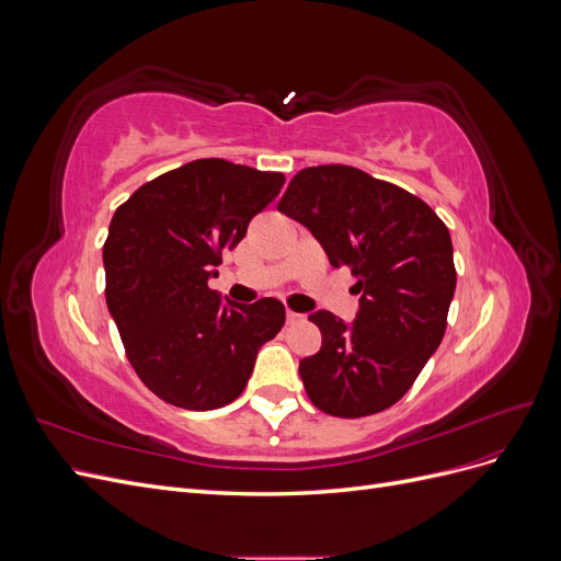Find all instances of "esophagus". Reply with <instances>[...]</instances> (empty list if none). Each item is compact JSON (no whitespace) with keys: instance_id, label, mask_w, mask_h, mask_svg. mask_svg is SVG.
I'll return each mask as SVG.
<instances>
[{"instance_id":"34e87169","label":"esophagus","mask_w":561,"mask_h":561,"mask_svg":"<svg viewBox=\"0 0 561 561\" xmlns=\"http://www.w3.org/2000/svg\"><path fill=\"white\" fill-rule=\"evenodd\" d=\"M287 325H299V322H304V316L297 313V311H287Z\"/></svg>"}]
</instances>
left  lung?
<instances>
[{
  "instance_id": "left-lung-1",
  "label": "left lung",
  "mask_w": 561,
  "mask_h": 561,
  "mask_svg": "<svg viewBox=\"0 0 561 561\" xmlns=\"http://www.w3.org/2000/svg\"><path fill=\"white\" fill-rule=\"evenodd\" d=\"M278 210L316 236L332 266L358 278L353 325L330 311L309 316L322 346L299 363L307 396L342 419L388 410L445 336L456 290L449 229L402 186L339 163L299 171Z\"/></svg>"
}]
</instances>
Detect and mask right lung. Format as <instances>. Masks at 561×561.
Here are the masks:
<instances>
[{
  "label": "right lung",
  "mask_w": 561,
  "mask_h": 561,
  "mask_svg": "<svg viewBox=\"0 0 561 561\" xmlns=\"http://www.w3.org/2000/svg\"><path fill=\"white\" fill-rule=\"evenodd\" d=\"M283 182V173L198 159L116 208L103 245L107 309L128 363L163 402L194 412L233 402L260 346L280 332L278 299L225 304L208 278Z\"/></svg>",
  "instance_id": "add662e5"
}]
</instances>
